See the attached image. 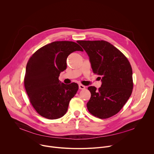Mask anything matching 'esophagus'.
Listing matches in <instances>:
<instances>
[{
	"mask_svg": "<svg viewBox=\"0 0 154 154\" xmlns=\"http://www.w3.org/2000/svg\"><path fill=\"white\" fill-rule=\"evenodd\" d=\"M79 89H80V90H84V89H85V86L84 85H82V84H80V85H79Z\"/></svg>",
	"mask_w": 154,
	"mask_h": 154,
	"instance_id": "obj_1",
	"label": "esophagus"
}]
</instances>
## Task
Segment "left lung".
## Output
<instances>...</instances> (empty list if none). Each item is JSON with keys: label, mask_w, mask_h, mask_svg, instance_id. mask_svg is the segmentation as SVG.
Here are the masks:
<instances>
[{"label": "left lung", "mask_w": 154, "mask_h": 154, "mask_svg": "<svg viewBox=\"0 0 154 154\" xmlns=\"http://www.w3.org/2000/svg\"><path fill=\"white\" fill-rule=\"evenodd\" d=\"M90 57L93 72L102 77L99 89L88 88L91 98L86 106L89 112L100 119L117 114L132 93V69L127 57L105 41H77Z\"/></svg>", "instance_id": "left-lung-1"}]
</instances>
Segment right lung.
I'll return each mask as SVG.
<instances>
[{"label":"right lung","instance_id":"add662e5","mask_svg":"<svg viewBox=\"0 0 154 154\" xmlns=\"http://www.w3.org/2000/svg\"><path fill=\"white\" fill-rule=\"evenodd\" d=\"M77 51H83L75 42L55 41L37 50L29 58L24 86L31 104L41 116L55 119L66 113L79 85L60 83L58 77L66 69L68 55Z\"/></svg>","mask_w":154,"mask_h":154}]
</instances>
